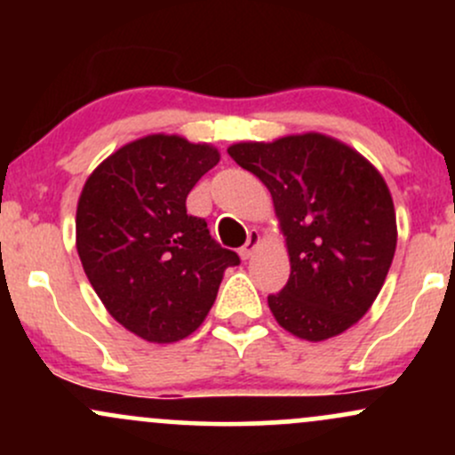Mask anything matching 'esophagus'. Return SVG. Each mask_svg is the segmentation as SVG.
<instances>
[{
	"instance_id": "34e87169",
	"label": "esophagus",
	"mask_w": 455,
	"mask_h": 455,
	"mask_svg": "<svg viewBox=\"0 0 455 455\" xmlns=\"http://www.w3.org/2000/svg\"><path fill=\"white\" fill-rule=\"evenodd\" d=\"M259 245H260V235H259V231H250V233H248V242H245L243 248L239 250V257H242L243 260L252 259L254 252H257V250H259Z\"/></svg>"
}]
</instances>
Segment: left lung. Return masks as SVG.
I'll list each match as a JSON object with an SVG mask.
<instances>
[{
    "label": "left lung",
    "instance_id": "1",
    "mask_svg": "<svg viewBox=\"0 0 455 455\" xmlns=\"http://www.w3.org/2000/svg\"><path fill=\"white\" fill-rule=\"evenodd\" d=\"M267 186L291 275L269 295L280 327L307 342L340 336L383 289L398 243L394 198L377 166L321 132L227 149Z\"/></svg>",
    "mask_w": 455,
    "mask_h": 455
}]
</instances>
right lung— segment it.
Listing matches in <instances>:
<instances>
[{
    "mask_svg": "<svg viewBox=\"0 0 455 455\" xmlns=\"http://www.w3.org/2000/svg\"><path fill=\"white\" fill-rule=\"evenodd\" d=\"M220 162L210 143L148 134L93 169L76 205V252L119 325L148 342L190 336L216 301L233 250L212 239L186 198Z\"/></svg>",
    "mask_w": 455,
    "mask_h": 455,
    "instance_id": "1",
    "label": "right lung"
}]
</instances>
